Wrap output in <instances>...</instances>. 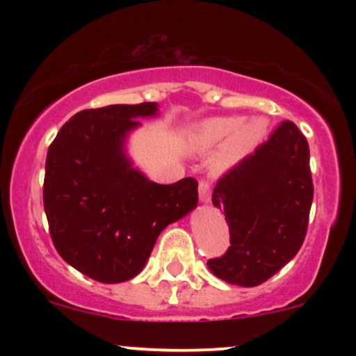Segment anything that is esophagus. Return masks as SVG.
Wrapping results in <instances>:
<instances>
[{"mask_svg": "<svg viewBox=\"0 0 356 356\" xmlns=\"http://www.w3.org/2000/svg\"><path fill=\"white\" fill-rule=\"evenodd\" d=\"M199 199H201V202L211 201V186L206 179L199 181Z\"/></svg>", "mask_w": 356, "mask_h": 356, "instance_id": "obj_1", "label": "esophagus"}]
</instances>
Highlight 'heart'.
<instances>
[{
  "label": "heart",
  "mask_w": 356,
  "mask_h": 356,
  "mask_svg": "<svg viewBox=\"0 0 356 356\" xmlns=\"http://www.w3.org/2000/svg\"><path fill=\"white\" fill-rule=\"evenodd\" d=\"M266 130L268 122L263 117H209L194 125L191 134V145L192 149L204 152L224 142L222 149L214 159V167L218 170H226L251 152L266 136Z\"/></svg>",
  "instance_id": "heart-1"
}]
</instances>
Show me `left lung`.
I'll list each match as a JSON object with an SVG mask.
<instances>
[{
	"label": "left lung",
	"instance_id": "obj_1",
	"mask_svg": "<svg viewBox=\"0 0 356 356\" xmlns=\"http://www.w3.org/2000/svg\"><path fill=\"white\" fill-rule=\"evenodd\" d=\"M312 202L308 140L286 120L212 191L231 234L226 254L207 261L212 275L244 288L268 281L300 251Z\"/></svg>",
	"mask_w": 356,
	"mask_h": 356
}]
</instances>
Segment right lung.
Masks as SVG:
<instances>
[{
  "instance_id": "obj_1",
  "label": "right lung",
  "mask_w": 356,
  "mask_h": 356,
  "mask_svg": "<svg viewBox=\"0 0 356 356\" xmlns=\"http://www.w3.org/2000/svg\"><path fill=\"white\" fill-rule=\"evenodd\" d=\"M157 112L155 102L81 110L48 149L43 204L53 244L70 266L100 283L137 276L159 234L197 206L195 179L155 184L127 155L137 118Z\"/></svg>"
}]
</instances>
